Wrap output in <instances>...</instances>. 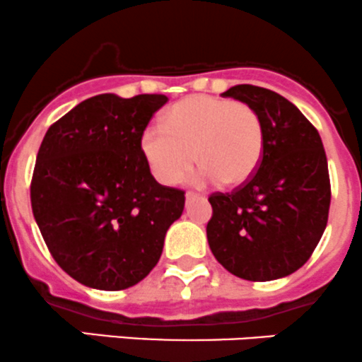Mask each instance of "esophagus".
Segmentation results:
<instances>
[{
  "mask_svg": "<svg viewBox=\"0 0 362 362\" xmlns=\"http://www.w3.org/2000/svg\"><path fill=\"white\" fill-rule=\"evenodd\" d=\"M199 199H202V195L193 192H186V202H189V200H199Z\"/></svg>",
  "mask_w": 362,
  "mask_h": 362,
  "instance_id": "esophagus-1",
  "label": "esophagus"
}]
</instances>
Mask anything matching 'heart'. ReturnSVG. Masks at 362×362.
<instances>
[{"mask_svg": "<svg viewBox=\"0 0 362 362\" xmlns=\"http://www.w3.org/2000/svg\"><path fill=\"white\" fill-rule=\"evenodd\" d=\"M266 132L260 114L245 102L223 96L193 95L174 103L163 128L148 127L141 153L155 180L165 186L181 182L193 169L197 181L241 185L255 173L264 153Z\"/></svg>", "mask_w": 362, "mask_h": 362, "instance_id": "heart-1", "label": "heart"}]
</instances>
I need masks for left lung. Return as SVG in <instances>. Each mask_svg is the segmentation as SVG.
<instances>
[{
	"mask_svg": "<svg viewBox=\"0 0 362 362\" xmlns=\"http://www.w3.org/2000/svg\"><path fill=\"white\" fill-rule=\"evenodd\" d=\"M221 96L252 105L262 117L266 141L248 180L209 195L207 243L234 276H288L306 264L327 225L331 181L322 139L294 103L271 89L239 84Z\"/></svg>",
	"mask_w": 362,
	"mask_h": 362,
	"instance_id": "obj_1",
	"label": "left lung"
}]
</instances>
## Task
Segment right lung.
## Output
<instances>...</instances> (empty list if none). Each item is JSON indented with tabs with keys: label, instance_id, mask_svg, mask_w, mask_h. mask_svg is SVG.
Listing matches in <instances>:
<instances>
[{
	"label": "right lung",
	"instance_id": "obj_1",
	"mask_svg": "<svg viewBox=\"0 0 362 362\" xmlns=\"http://www.w3.org/2000/svg\"><path fill=\"white\" fill-rule=\"evenodd\" d=\"M165 95L93 96L45 134L31 177V209L52 259L86 287L123 291L144 280L181 216L185 192L162 186L141 135Z\"/></svg>",
	"mask_w": 362,
	"mask_h": 362
}]
</instances>
